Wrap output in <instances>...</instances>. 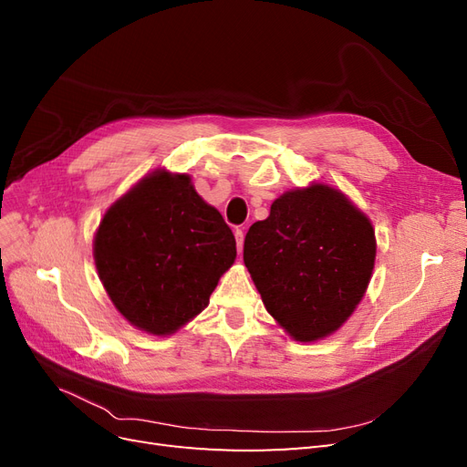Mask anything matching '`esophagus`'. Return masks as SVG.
<instances>
[{
	"label": "esophagus",
	"mask_w": 467,
	"mask_h": 467,
	"mask_svg": "<svg viewBox=\"0 0 467 467\" xmlns=\"http://www.w3.org/2000/svg\"><path fill=\"white\" fill-rule=\"evenodd\" d=\"M234 234H235V242H237V251L242 253L244 251V237H245V234H244V230H235Z\"/></svg>",
	"instance_id": "obj_1"
}]
</instances>
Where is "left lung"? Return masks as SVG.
<instances>
[{"instance_id": "1", "label": "left lung", "mask_w": 467, "mask_h": 467, "mask_svg": "<svg viewBox=\"0 0 467 467\" xmlns=\"http://www.w3.org/2000/svg\"><path fill=\"white\" fill-rule=\"evenodd\" d=\"M374 261L370 218L325 182L280 194L244 244V263L266 312L300 343L333 335L352 316Z\"/></svg>"}]
</instances>
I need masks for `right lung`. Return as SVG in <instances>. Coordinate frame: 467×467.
Here are the masks:
<instances>
[{
	"label": "right lung",
	"instance_id": "obj_1",
	"mask_svg": "<svg viewBox=\"0 0 467 467\" xmlns=\"http://www.w3.org/2000/svg\"><path fill=\"white\" fill-rule=\"evenodd\" d=\"M235 237L191 175L155 169L112 202L93 237L99 278L136 329L167 337L199 316L235 261Z\"/></svg>",
	"mask_w": 467,
	"mask_h": 467
}]
</instances>
